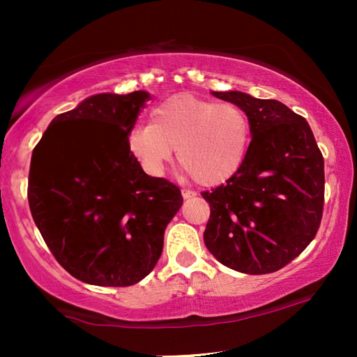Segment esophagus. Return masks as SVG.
<instances>
[{
  "label": "esophagus",
  "mask_w": 357,
  "mask_h": 357,
  "mask_svg": "<svg viewBox=\"0 0 357 357\" xmlns=\"http://www.w3.org/2000/svg\"><path fill=\"white\" fill-rule=\"evenodd\" d=\"M182 197H183V199H190V198L197 197V193L192 192V190H182Z\"/></svg>",
  "instance_id": "obj_1"
}]
</instances>
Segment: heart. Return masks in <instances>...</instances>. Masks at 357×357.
<instances>
[{"label": "heart", "instance_id": "heart-1", "mask_svg": "<svg viewBox=\"0 0 357 357\" xmlns=\"http://www.w3.org/2000/svg\"><path fill=\"white\" fill-rule=\"evenodd\" d=\"M250 144V121L229 102L174 94L151 112V123L136 125L126 146L146 174L159 177L177 148L180 164L204 187L227 182L242 167Z\"/></svg>", "mask_w": 357, "mask_h": 357}]
</instances>
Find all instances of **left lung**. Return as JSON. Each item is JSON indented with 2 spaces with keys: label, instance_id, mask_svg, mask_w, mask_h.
Here are the masks:
<instances>
[{
  "label": "left lung",
  "instance_id": "left-lung-1",
  "mask_svg": "<svg viewBox=\"0 0 357 357\" xmlns=\"http://www.w3.org/2000/svg\"><path fill=\"white\" fill-rule=\"evenodd\" d=\"M211 94L245 112L252 141L238 172L202 193L211 208L204 245L231 270L278 271L299 257L319 231L324 158L305 119L281 102L241 91Z\"/></svg>",
  "mask_w": 357,
  "mask_h": 357
}]
</instances>
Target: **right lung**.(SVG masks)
Wrapping results in <instances>:
<instances>
[{"instance_id": "right-lung-1", "label": "right lung", "mask_w": 357, "mask_h": 357, "mask_svg": "<svg viewBox=\"0 0 357 357\" xmlns=\"http://www.w3.org/2000/svg\"><path fill=\"white\" fill-rule=\"evenodd\" d=\"M149 92H104L56 115L32 153L27 198L56 261L94 286H131L153 271L178 187L149 177L126 136Z\"/></svg>"}]
</instances>
